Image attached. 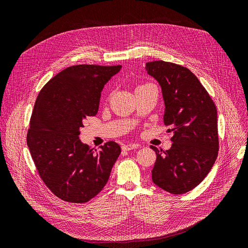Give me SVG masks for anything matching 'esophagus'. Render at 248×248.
<instances>
[{"label":"esophagus","mask_w":248,"mask_h":248,"mask_svg":"<svg viewBox=\"0 0 248 248\" xmlns=\"http://www.w3.org/2000/svg\"><path fill=\"white\" fill-rule=\"evenodd\" d=\"M139 147L138 144H126L122 146V149L124 151H129V150H133V149H137Z\"/></svg>","instance_id":"1"}]
</instances>
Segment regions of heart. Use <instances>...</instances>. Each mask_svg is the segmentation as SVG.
Listing matches in <instances>:
<instances>
[{"instance_id": "b5f03b06", "label": "heart", "mask_w": 248, "mask_h": 248, "mask_svg": "<svg viewBox=\"0 0 248 248\" xmlns=\"http://www.w3.org/2000/svg\"><path fill=\"white\" fill-rule=\"evenodd\" d=\"M140 87H141V86H140ZM138 88H139V87H138Z\"/></svg>"}]
</instances>
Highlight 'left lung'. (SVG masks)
<instances>
[{"instance_id":"left-lung-1","label":"left lung","mask_w":248,"mask_h":248,"mask_svg":"<svg viewBox=\"0 0 248 248\" xmlns=\"http://www.w3.org/2000/svg\"><path fill=\"white\" fill-rule=\"evenodd\" d=\"M145 68L161 87L163 122L172 132L170 149L162 152L151 146L157 156L152 181L170 193L188 192L206 178L218 154L216 107L185 67L154 61Z\"/></svg>"}]
</instances>
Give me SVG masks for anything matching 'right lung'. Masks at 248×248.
<instances>
[{"label": "right lung", "mask_w": 248, "mask_h": 248, "mask_svg": "<svg viewBox=\"0 0 248 248\" xmlns=\"http://www.w3.org/2000/svg\"><path fill=\"white\" fill-rule=\"evenodd\" d=\"M121 68L70 66L37 96L27 144L43 182L63 201L80 204L97 196L121 153L115 141L96 151L78 138L85 120L98 111L104 85Z\"/></svg>", "instance_id": "1"}]
</instances>
